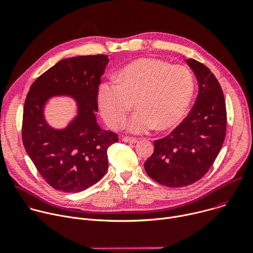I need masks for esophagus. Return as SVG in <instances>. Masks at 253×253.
Returning a JSON list of instances; mask_svg holds the SVG:
<instances>
[{
	"mask_svg": "<svg viewBox=\"0 0 253 253\" xmlns=\"http://www.w3.org/2000/svg\"><path fill=\"white\" fill-rule=\"evenodd\" d=\"M122 141H124V142H126V143H132V144H135L136 142H138L137 139L131 138V137H126V136L122 137Z\"/></svg>",
	"mask_w": 253,
	"mask_h": 253,
	"instance_id": "obj_1",
	"label": "esophagus"
}]
</instances>
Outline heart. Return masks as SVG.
Here are the masks:
<instances>
[{
    "mask_svg": "<svg viewBox=\"0 0 253 253\" xmlns=\"http://www.w3.org/2000/svg\"><path fill=\"white\" fill-rule=\"evenodd\" d=\"M118 81L102 83L97 101L102 117L112 129L124 123L133 108L137 111L125 123L132 134L167 130L181 122L194 94V80L184 66L158 59H139L118 73Z\"/></svg>",
    "mask_w": 253,
    "mask_h": 253,
    "instance_id": "obj_1",
    "label": "heart"
}]
</instances>
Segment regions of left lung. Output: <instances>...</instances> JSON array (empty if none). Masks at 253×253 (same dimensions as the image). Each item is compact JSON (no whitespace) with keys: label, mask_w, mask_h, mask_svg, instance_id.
Masks as SVG:
<instances>
[{"label":"left lung","mask_w":253,"mask_h":253,"mask_svg":"<svg viewBox=\"0 0 253 253\" xmlns=\"http://www.w3.org/2000/svg\"><path fill=\"white\" fill-rule=\"evenodd\" d=\"M185 62L198 83L195 104L171 134L155 140L154 152L144 163L149 177L168 187L187 186L202 178L217 157L226 131V107L219 82L200 62Z\"/></svg>","instance_id":"obj_1"}]
</instances>
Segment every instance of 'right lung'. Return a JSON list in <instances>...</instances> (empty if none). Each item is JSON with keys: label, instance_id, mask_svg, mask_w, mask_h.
Instances as JSON below:
<instances>
[{"label": "right lung", "instance_id": "obj_1", "mask_svg": "<svg viewBox=\"0 0 253 253\" xmlns=\"http://www.w3.org/2000/svg\"><path fill=\"white\" fill-rule=\"evenodd\" d=\"M108 62L107 55L63 59L36 80L27 95L24 147L45 181L57 190H86L107 172V149L118 136L100 127L96 112L98 87ZM56 96H69L77 104V115L64 128L50 126L44 115L47 102Z\"/></svg>", "mask_w": 253, "mask_h": 253}]
</instances>
